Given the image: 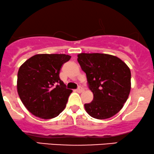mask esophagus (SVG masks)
Returning <instances> with one entry per match:
<instances>
[{
	"label": "esophagus",
	"instance_id": "obj_1",
	"mask_svg": "<svg viewBox=\"0 0 154 154\" xmlns=\"http://www.w3.org/2000/svg\"><path fill=\"white\" fill-rule=\"evenodd\" d=\"M76 91L80 93V92H82L83 91H84V88H82V87H79V88L76 90Z\"/></svg>",
	"mask_w": 154,
	"mask_h": 154
}]
</instances>
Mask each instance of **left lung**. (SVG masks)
<instances>
[{
    "instance_id": "obj_1",
    "label": "left lung",
    "mask_w": 154,
    "mask_h": 154,
    "mask_svg": "<svg viewBox=\"0 0 154 154\" xmlns=\"http://www.w3.org/2000/svg\"><path fill=\"white\" fill-rule=\"evenodd\" d=\"M77 57L94 96L91 103L85 104L87 112L96 119L112 117L130 94V69L118 57L106 54L81 53Z\"/></svg>"
}]
</instances>
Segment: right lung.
<instances>
[{"instance_id": "1", "label": "right lung", "mask_w": 154, "mask_h": 154, "mask_svg": "<svg viewBox=\"0 0 154 154\" xmlns=\"http://www.w3.org/2000/svg\"><path fill=\"white\" fill-rule=\"evenodd\" d=\"M71 57L66 54H36L27 59L18 72L20 99L36 117L51 119L65 108L72 90L59 78L62 66Z\"/></svg>"}]
</instances>
